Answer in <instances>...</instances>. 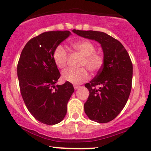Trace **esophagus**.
I'll return each instance as SVG.
<instances>
[{
    "instance_id": "esophagus-1",
    "label": "esophagus",
    "mask_w": 151,
    "mask_h": 151,
    "mask_svg": "<svg viewBox=\"0 0 151 151\" xmlns=\"http://www.w3.org/2000/svg\"><path fill=\"white\" fill-rule=\"evenodd\" d=\"M79 87H80V86H79V85H77V84H75V85H74V89H78Z\"/></svg>"
}]
</instances>
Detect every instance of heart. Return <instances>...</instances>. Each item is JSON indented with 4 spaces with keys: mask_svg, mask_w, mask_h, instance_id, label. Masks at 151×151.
Listing matches in <instances>:
<instances>
[{
    "mask_svg": "<svg viewBox=\"0 0 151 151\" xmlns=\"http://www.w3.org/2000/svg\"><path fill=\"white\" fill-rule=\"evenodd\" d=\"M71 45L82 56L80 62L81 67H85L92 73L98 72L101 68L104 62V57L100 53L95 52V46L92 42L84 40L72 43ZM68 58V52L63 47H57L53 52V59L59 68H65L67 65ZM86 68L67 69L62 72V78L64 80L72 84H80L89 78V73Z\"/></svg>",
    "mask_w": 151,
    "mask_h": 151,
    "instance_id": "obj_1",
    "label": "heart"
}]
</instances>
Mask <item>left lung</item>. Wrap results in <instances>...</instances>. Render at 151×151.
Segmentation results:
<instances>
[{
    "label": "left lung",
    "mask_w": 151,
    "mask_h": 151,
    "mask_svg": "<svg viewBox=\"0 0 151 151\" xmlns=\"http://www.w3.org/2000/svg\"><path fill=\"white\" fill-rule=\"evenodd\" d=\"M73 32L101 44L104 62L94 79L85 84L89 96L84 104V111L91 121L109 122L120 114L129 97L133 77L131 58L123 45L106 33L93 30ZM96 86L100 88L97 89Z\"/></svg>",
    "instance_id": "obj_1"
}]
</instances>
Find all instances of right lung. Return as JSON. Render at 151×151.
I'll return each mask as SVG.
<instances>
[{"instance_id":"right-lung-1","label":"right lung","mask_w":151,"mask_h":151,"mask_svg":"<svg viewBox=\"0 0 151 151\" xmlns=\"http://www.w3.org/2000/svg\"><path fill=\"white\" fill-rule=\"evenodd\" d=\"M70 31H50L30 40L24 47L17 72L20 93L30 113L40 122L55 125L67 114V102L74 89L70 82L56 85L60 73L53 59L59 45Z\"/></svg>"}]
</instances>
